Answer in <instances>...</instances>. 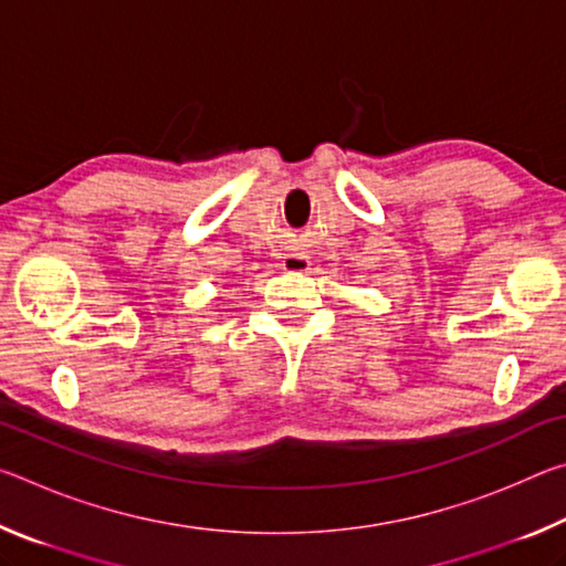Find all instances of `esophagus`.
<instances>
[{"instance_id":"obj_1","label":"esophagus","mask_w":566,"mask_h":566,"mask_svg":"<svg viewBox=\"0 0 566 566\" xmlns=\"http://www.w3.org/2000/svg\"><path fill=\"white\" fill-rule=\"evenodd\" d=\"M282 270L286 272H310L312 270V260L306 254H286L282 262Z\"/></svg>"}]
</instances>
